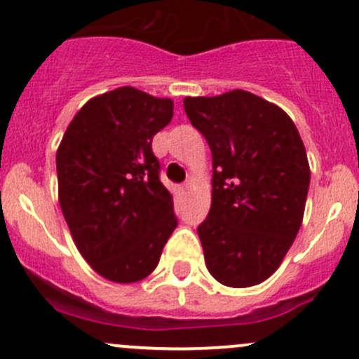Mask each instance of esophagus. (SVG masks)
Segmentation results:
<instances>
[{"label":"esophagus","mask_w":359,"mask_h":359,"mask_svg":"<svg viewBox=\"0 0 359 359\" xmlns=\"http://www.w3.org/2000/svg\"><path fill=\"white\" fill-rule=\"evenodd\" d=\"M179 189H180V194H186V196H187V194L191 193V182L182 184V186H180Z\"/></svg>","instance_id":"34e87169"}]
</instances>
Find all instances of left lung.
I'll use <instances>...</instances> for the list:
<instances>
[{"instance_id":"left-lung-1","label":"left lung","mask_w":359,"mask_h":359,"mask_svg":"<svg viewBox=\"0 0 359 359\" xmlns=\"http://www.w3.org/2000/svg\"><path fill=\"white\" fill-rule=\"evenodd\" d=\"M184 109L212 151V206L198 227L206 269L231 288L262 283L302 226L311 170L299 130L247 90L186 97Z\"/></svg>"}]
</instances>
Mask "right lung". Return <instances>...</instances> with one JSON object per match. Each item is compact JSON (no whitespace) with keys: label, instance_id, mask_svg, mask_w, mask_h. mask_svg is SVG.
I'll list each match as a JSON object with an SVG mask.
<instances>
[{"label":"right lung","instance_id":"obj_1","mask_svg":"<svg viewBox=\"0 0 359 359\" xmlns=\"http://www.w3.org/2000/svg\"><path fill=\"white\" fill-rule=\"evenodd\" d=\"M172 116V99L119 86L76 112L57 149L59 203L72 241L112 283L149 276L177 227L151 149Z\"/></svg>","mask_w":359,"mask_h":359}]
</instances>
